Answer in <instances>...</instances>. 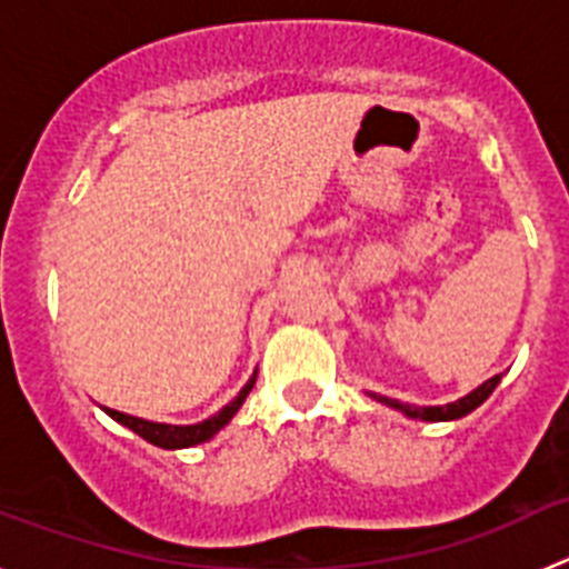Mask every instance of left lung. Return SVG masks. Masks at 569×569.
<instances>
[{
	"instance_id": "obj_1",
	"label": "left lung",
	"mask_w": 569,
	"mask_h": 569,
	"mask_svg": "<svg viewBox=\"0 0 569 569\" xmlns=\"http://www.w3.org/2000/svg\"><path fill=\"white\" fill-rule=\"evenodd\" d=\"M501 376H492V379H487L485 385L476 387L472 393H467L465 399L459 401H450V405H441V407H416V405H405V401L399 399H387V396H373L376 401H381V405H390L396 407V410H401L405 416H410V419H421V421H453V419H461V416L472 413L476 407L485 405L487 399H490V393L499 387Z\"/></svg>"
}]
</instances>
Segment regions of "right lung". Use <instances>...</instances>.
Instances as JSON below:
<instances>
[{
  "label": "right lung",
  "mask_w": 569,
  "mask_h": 569,
  "mask_svg": "<svg viewBox=\"0 0 569 569\" xmlns=\"http://www.w3.org/2000/svg\"><path fill=\"white\" fill-rule=\"evenodd\" d=\"M253 381L256 379H250L248 385H244V390H241V393L236 396L228 407H222L219 413L210 416V419L202 421V425H188V427L159 425V421H144V419H136V416L119 413V410H110V407H104V413H108L110 419L119 421V425L128 427V430H133L136 436H142V439L150 441V445L164 447V450H179V447L202 445V441H208L210 436L219 433V430H222V427L233 419L236 410L241 407V401L248 399V393L253 390Z\"/></svg>",
  "instance_id": "add662e5"
}]
</instances>
